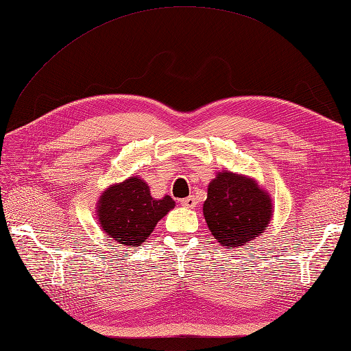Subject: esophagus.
I'll return each mask as SVG.
<instances>
[{"label": "esophagus", "mask_w": 351, "mask_h": 351, "mask_svg": "<svg viewBox=\"0 0 351 351\" xmlns=\"http://www.w3.org/2000/svg\"><path fill=\"white\" fill-rule=\"evenodd\" d=\"M180 204L186 208H195L196 207V199H195V196H187V198L180 201Z\"/></svg>", "instance_id": "esophagus-1"}]
</instances>
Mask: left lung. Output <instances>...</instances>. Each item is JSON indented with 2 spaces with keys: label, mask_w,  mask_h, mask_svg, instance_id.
I'll return each instance as SVG.
<instances>
[{
  "label": "left lung",
  "mask_w": 351,
  "mask_h": 351,
  "mask_svg": "<svg viewBox=\"0 0 351 351\" xmlns=\"http://www.w3.org/2000/svg\"><path fill=\"white\" fill-rule=\"evenodd\" d=\"M202 213L221 247H243L269 226L274 204L256 178L223 169L208 184Z\"/></svg>",
  "instance_id": "obj_1"
}]
</instances>
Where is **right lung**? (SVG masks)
I'll list each match as a JSON object with an SVG mask.
<instances>
[{"label": "right lung", "mask_w": 351, "mask_h": 351, "mask_svg": "<svg viewBox=\"0 0 351 351\" xmlns=\"http://www.w3.org/2000/svg\"><path fill=\"white\" fill-rule=\"evenodd\" d=\"M176 207L169 195L153 198L149 184L134 176L110 184L97 202V219L101 229L117 244L138 247L149 240L158 221Z\"/></svg>", "instance_id": "add662e5"}]
</instances>
